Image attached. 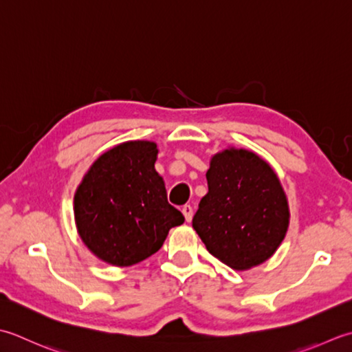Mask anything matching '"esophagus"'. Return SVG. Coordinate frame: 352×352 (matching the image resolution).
Segmentation results:
<instances>
[{
	"instance_id": "esophagus-1",
	"label": "esophagus",
	"mask_w": 352,
	"mask_h": 352,
	"mask_svg": "<svg viewBox=\"0 0 352 352\" xmlns=\"http://www.w3.org/2000/svg\"><path fill=\"white\" fill-rule=\"evenodd\" d=\"M182 214L185 216V220L190 223L191 219H192V206L191 205H184L182 206Z\"/></svg>"
}]
</instances>
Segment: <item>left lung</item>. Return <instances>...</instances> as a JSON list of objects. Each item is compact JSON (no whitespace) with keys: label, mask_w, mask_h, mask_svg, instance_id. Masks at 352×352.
<instances>
[{"label":"left lung","mask_w":352,"mask_h":352,"mask_svg":"<svg viewBox=\"0 0 352 352\" xmlns=\"http://www.w3.org/2000/svg\"><path fill=\"white\" fill-rule=\"evenodd\" d=\"M206 181L192 228L208 252L234 270L267 261L290 221L275 170L252 150L228 147L211 156Z\"/></svg>","instance_id":"1"}]
</instances>
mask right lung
<instances>
[{
  "label": "right lung",
  "mask_w": 352,
  "mask_h": 352,
  "mask_svg": "<svg viewBox=\"0 0 352 352\" xmlns=\"http://www.w3.org/2000/svg\"><path fill=\"white\" fill-rule=\"evenodd\" d=\"M153 141H126L98 156L74 195V220L83 245L98 260L133 266L161 249L184 216L167 202L155 170Z\"/></svg>",
  "instance_id": "obj_1"
}]
</instances>
